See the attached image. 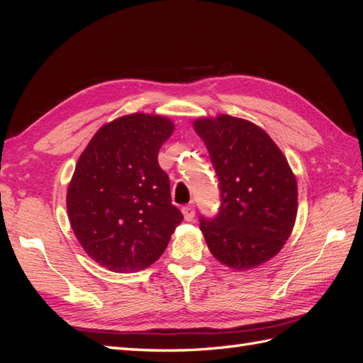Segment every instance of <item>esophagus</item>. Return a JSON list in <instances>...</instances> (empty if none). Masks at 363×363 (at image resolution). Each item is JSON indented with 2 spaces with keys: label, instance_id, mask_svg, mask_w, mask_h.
Listing matches in <instances>:
<instances>
[{
  "label": "esophagus",
  "instance_id": "esophagus-1",
  "mask_svg": "<svg viewBox=\"0 0 363 363\" xmlns=\"http://www.w3.org/2000/svg\"><path fill=\"white\" fill-rule=\"evenodd\" d=\"M182 212H183V216H184L186 221H192L194 216H195V207H194V204H186L182 208Z\"/></svg>",
  "mask_w": 363,
  "mask_h": 363
}]
</instances>
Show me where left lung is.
I'll use <instances>...</instances> for the list:
<instances>
[{
    "label": "left lung",
    "instance_id": "left-lung-1",
    "mask_svg": "<svg viewBox=\"0 0 363 363\" xmlns=\"http://www.w3.org/2000/svg\"><path fill=\"white\" fill-rule=\"evenodd\" d=\"M194 128L207 147L219 180L215 218L200 228L216 260L250 269L274 257L296 218V180L274 140L256 124L230 115L200 118Z\"/></svg>",
    "mask_w": 363,
    "mask_h": 363
}]
</instances>
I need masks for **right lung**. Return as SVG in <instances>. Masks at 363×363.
I'll use <instances>...</instances> for the list:
<instances>
[{"instance_id": "obj_1", "label": "right lung", "mask_w": 363, "mask_h": 363, "mask_svg": "<svg viewBox=\"0 0 363 363\" xmlns=\"http://www.w3.org/2000/svg\"><path fill=\"white\" fill-rule=\"evenodd\" d=\"M172 131L164 116H121L96 131L75 164L67 195L71 227L87 256L113 272L148 268L183 221L157 162Z\"/></svg>"}]
</instances>
